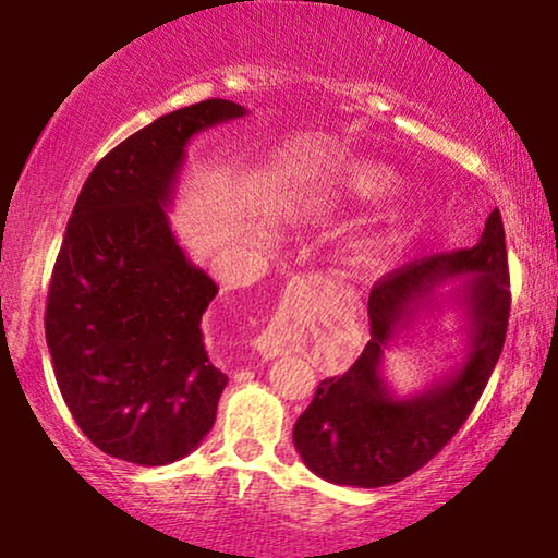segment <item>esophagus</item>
I'll return each instance as SVG.
<instances>
[{
  "mask_svg": "<svg viewBox=\"0 0 558 558\" xmlns=\"http://www.w3.org/2000/svg\"><path fill=\"white\" fill-rule=\"evenodd\" d=\"M254 345L264 357H279V355L292 353V348H294L292 327H289L287 323H281V319H274V323L266 327L262 335H258Z\"/></svg>",
  "mask_w": 558,
  "mask_h": 558,
  "instance_id": "34e87169",
  "label": "esophagus"
}]
</instances>
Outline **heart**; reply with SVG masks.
I'll list each match as a JSON object with an SVG mask.
<instances>
[{
	"mask_svg": "<svg viewBox=\"0 0 558 558\" xmlns=\"http://www.w3.org/2000/svg\"><path fill=\"white\" fill-rule=\"evenodd\" d=\"M399 185V172L391 170L388 165L378 162V159L355 157L335 165L332 170L312 180L304 187L302 205L304 213L312 218H338L371 208V205L391 195ZM403 218H407V213L393 208L386 216H380L371 228L353 235L348 243V264L363 274L376 271L386 262V256L391 254Z\"/></svg>",
	"mask_w": 558,
	"mask_h": 558,
	"instance_id": "1",
	"label": "heart"
}]
</instances>
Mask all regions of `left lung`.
<instances>
[{
  "mask_svg": "<svg viewBox=\"0 0 558 558\" xmlns=\"http://www.w3.org/2000/svg\"><path fill=\"white\" fill-rule=\"evenodd\" d=\"M464 276L463 280L461 277ZM461 278L456 299L469 319V353L458 368L414 397L383 380V353L436 287ZM506 231L500 210L472 248L418 258L376 281L368 296L371 340L350 368L325 378L294 424V447L317 477L335 485L384 487L414 475L460 432L483 396L506 342L510 315Z\"/></svg>",
  "mask_w": 558,
  "mask_h": 558,
  "instance_id": "left-lung-1",
  "label": "left lung"
}]
</instances>
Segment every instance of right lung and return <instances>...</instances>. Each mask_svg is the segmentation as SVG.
Returning a JSON list of instances; mask_svg holds the SVG:
<instances>
[{
    "instance_id": "right-lung-1",
    "label": "right lung",
    "mask_w": 558,
    "mask_h": 558,
    "mask_svg": "<svg viewBox=\"0 0 558 558\" xmlns=\"http://www.w3.org/2000/svg\"><path fill=\"white\" fill-rule=\"evenodd\" d=\"M246 117L226 98L165 113L88 174L52 269L45 340L81 432L142 468L193 452L228 376L210 363L203 315L218 294L174 239L172 205L195 134Z\"/></svg>"
}]
</instances>
